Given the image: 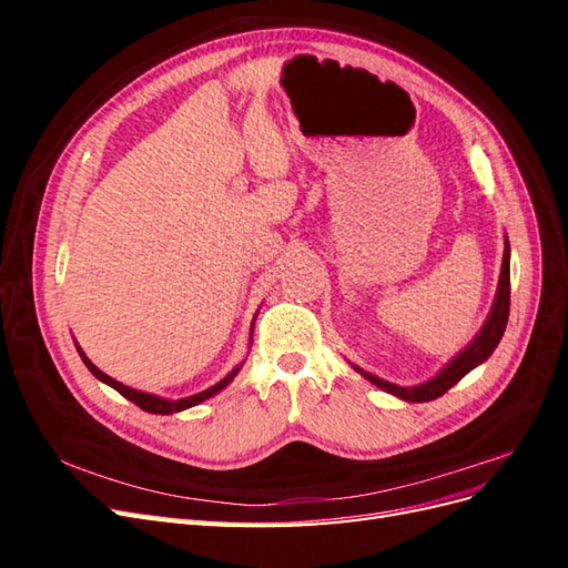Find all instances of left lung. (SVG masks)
Masks as SVG:
<instances>
[{
    "mask_svg": "<svg viewBox=\"0 0 568 568\" xmlns=\"http://www.w3.org/2000/svg\"><path fill=\"white\" fill-rule=\"evenodd\" d=\"M509 242H507V234H505V253H503V267H500V280H497V291H495V298L490 305V313L480 326L478 334L464 346L448 365L443 369H438L432 379H426L422 384L415 386H398V384H390L382 376H376L372 372H365L363 367H357L351 363V367L367 379L369 384H374L376 388H382L395 398L407 400V403H428V400H436L440 395L453 388L459 379H464L471 369H476L478 365H484L486 359L493 355V351L497 348V343H500L503 334H505V326L509 320Z\"/></svg>",
    "mask_w": 568,
    "mask_h": 568,
    "instance_id": "left-lung-1",
    "label": "left lung"
}]
</instances>
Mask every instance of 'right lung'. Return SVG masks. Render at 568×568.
<instances>
[{
  "mask_svg": "<svg viewBox=\"0 0 568 568\" xmlns=\"http://www.w3.org/2000/svg\"><path fill=\"white\" fill-rule=\"evenodd\" d=\"M255 317H257V313H255V315H253V320H251L248 348H251V341H253V324H255ZM75 348H78V353H80V357H82L84 367H88L101 384H106V386L115 388L120 395H123V398H128V400H130V403H134L136 407H142L144 412H151V415H175V412L189 409V407H194V405H201L203 400L213 398V395H217L222 388H227V386L234 382V376L239 374V369H242V367H244V363H246V359H242V363H239L232 372H227V374H225V379H220V382H217V384H213L211 388L199 390V393H194V395H186V398H178V400H173V398H163V395H156V393L136 390V388H132V386H125V384L115 382L113 376H109V374L101 372V369L92 363V359H90L88 355H84V351L78 346V341H75Z\"/></svg>",
  "mask_w": 568,
  "mask_h": 568,
  "instance_id": "obj_1",
  "label": "right lung"
}]
</instances>
